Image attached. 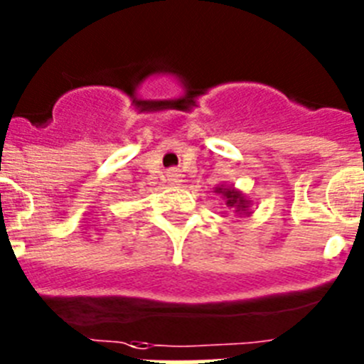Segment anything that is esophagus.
<instances>
[{
	"mask_svg": "<svg viewBox=\"0 0 364 364\" xmlns=\"http://www.w3.org/2000/svg\"><path fill=\"white\" fill-rule=\"evenodd\" d=\"M167 180H169V184L171 186H178L182 182V175L178 171H171L167 175Z\"/></svg>",
	"mask_w": 364,
	"mask_h": 364,
	"instance_id": "obj_1",
	"label": "esophagus"
}]
</instances>
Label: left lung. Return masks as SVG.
Instances as JSON below:
<instances>
[{
	"label": "left lung",
	"mask_w": 364,
	"mask_h": 364,
	"mask_svg": "<svg viewBox=\"0 0 364 364\" xmlns=\"http://www.w3.org/2000/svg\"><path fill=\"white\" fill-rule=\"evenodd\" d=\"M215 193L220 195L224 198V204H226L228 210L235 211L237 215H250V208H252V200H247L246 195L239 189H235L233 186H217L215 188Z\"/></svg>",
	"instance_id": "8db88e82"
}]
</instances>
